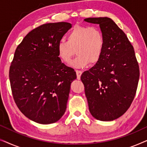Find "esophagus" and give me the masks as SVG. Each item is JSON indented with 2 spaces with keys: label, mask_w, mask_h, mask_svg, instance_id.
<instances>
[{
  "label": "esophagus",
  "mask_w": 147,
  "mask_h": 147,
  "mask_svg": "<svg viewBox=\"0 0 147 147\" xmlns=\"http://www.w3.org/2000/svg\"><path fill=\"white\" fill-rule=\"evenodd\" d=\"M76 75H77V79L80 80V76H81L82 72L81 71H80V70H76Z\"/></svg>",
  "instance_id": "obj_1"
}]
</instances>
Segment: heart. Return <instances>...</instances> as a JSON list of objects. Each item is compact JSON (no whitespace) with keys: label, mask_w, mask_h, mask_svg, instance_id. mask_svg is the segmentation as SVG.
Returning a JSON list of instances; mask_svg holds the SVG:
<instances>
[{"label":"heart","mask_w":147,"mask_h":147,"mask_svg":"<svg viewBox=\"0 0 147 147\" xmlns=\"http://www.w3.org/2000/svg\"><path fill=\"white\" fill-rule=\"evenodd\" d=\"M104 48L105 37L99 28L79 25L74 26L69 32L67 41L61 40L56 46L59 59L65 63H69L76 53H78L71 65L78 68L85 67L89 63H98Z\"/></svg>","instance_id":"heart-1"}]
</instances>
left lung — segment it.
<instances>
[{"label":"left lung","instance_id":"1","mask_svg":"<svg viewBox=\"0 0 147 147\" xmlns=\"http://www.w3.org/2000/svg\"><path fill=\"white\" fill-rule=\"evenodd\" d=\"M99 24L105 37L101 59L81 76L90 113L97 120L112 121L127 111L135 96L139 66L126 34L108 17L87 18Z\"/></svg>","mask_w":147,"mask_h":147}]
</instances>
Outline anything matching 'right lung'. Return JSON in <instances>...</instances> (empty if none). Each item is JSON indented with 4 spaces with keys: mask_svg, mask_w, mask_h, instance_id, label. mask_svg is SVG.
I'll use <instances>...</instances> for the list:
<instances>
[{
    "mask_svg": "<svg viewBox=\"0 0 147 147\" xmlns=\"http://www.w3.org/2000/svg\"><path fill=\"white\" fill-rule=\"evenodd\" d=\"M71 27L66 22L46 23L24 37L9 69L13 99L22 113L39 124L57 122L65 113L73 68L58 56L57 44Z\"/></svg>",
    "mask_w": 147,
    "mask_h": 147,
    "instance_id": "right-lung-1",
    "label": "right lung"
}]
</instances>
